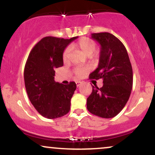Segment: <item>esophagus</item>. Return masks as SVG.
I'll list each match as a JSON object with an SVG mask.
<instances>
[{"instance_id":"34e87169","label":"esophagus","mask_w":155,"mask_h":155,"mask_svg":"<svg viewBox=\"0 0 155 155\" xmlns=\"http://www.w3.org/2000/svg\"><path fill=\"white\" fill-rule=\"evenodd\" d=\"M81 81H76V86L77 87H79L80 84H81Z\"/></svg>"}]
</instances>
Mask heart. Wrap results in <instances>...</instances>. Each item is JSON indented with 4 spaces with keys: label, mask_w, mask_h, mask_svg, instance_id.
Instances as JSON below:
<instances>
[{
    "label": "heart",
    "mask_w": 155,
    "mask_h": 155,
    "mask_svg": "<svg viewBox=\"0 0 155 155\" xmlns=\"http://www.w3.org/2000/svg\"><path fill=\"white\" fill-rule=\"evenodd\" d=\"M71 47L76 50L81 51L84 54L89 57L90 60L92 62H96L98 60V55L96 53H94L96 49V44L92 39L83 37V38H80L76 43L72 44ZM69 52H70L69 48H66L63 51L62 58H63L64 62H66L68 59ZM88 71L89 68L87 67H77L74 70V74L78 78L83 77Z\"/></svg>",
    "instance_id": "b5f03b06"
}]
</instances>
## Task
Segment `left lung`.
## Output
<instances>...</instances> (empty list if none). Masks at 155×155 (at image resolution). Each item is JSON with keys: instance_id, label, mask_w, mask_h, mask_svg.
Segmentation results:
<instances>
[{"instance_id": "obj_1", "label": "left lung", "mask_w": 155, "mask_h": 155, "mask_svg": "<svg viewBox=\"0 0 155 155\" xmlns=\"http://www.w3.org/2000/svg\"><path fill=\"white\" fill-rule=\"evenodd\" d=\"M101 44L97 68L90 79H102L103 87L92 86L87 100V108L92 114L102 118L117 116L124 107L133 87V69L124 44L109 33H92Z\"/></svg>"}]
</instances>
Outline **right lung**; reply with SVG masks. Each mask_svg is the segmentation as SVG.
<instances>
[{"instance_id":"obj_1","label":"right lung","mask_w":155,"mask_h":155,"mask_svg":"<svg viewBox=\"0 0 155 155\" xmlns=\"http://www.w3.org/2000/svg\"><path fill=\"white\" fill-rule=\"evenodd\" d=\"M76 38L44 37L32 49L26 61L24 79L28 97L37 111L47 119L59 118L70 111L76 84L74 81L67 85L56 82L54 68L63 66L64 49Z\"/></svg>"}]
</instances>
